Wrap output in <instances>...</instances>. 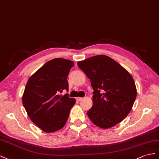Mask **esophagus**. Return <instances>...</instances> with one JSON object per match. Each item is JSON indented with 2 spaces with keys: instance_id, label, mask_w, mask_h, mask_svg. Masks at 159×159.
I'll return each mask as SVG.
<instances>
[{
  "instance_id": "34e87169",
  "label": "esophagus",
  "mask_w": 159,
  "mask_h": 159,
  "mask_svg": "<svg viewBox=\"0 0 159 159\" xmlns=\"http://www.w3.org/2000/svg\"><path fill=\"white\" fill-rule=\"evenodd\" d=\"M76 99L78 100V101H83V100L84 99V98H83V97H77Z\"/></svg>"
}]
</instances>
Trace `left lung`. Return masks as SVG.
Returning <instances> with one entry per match:
<instances>
[{"label": "left lung", "mask_w": 159, "mask_h": 159, "mask_svg": "<svg viewBox=\"0 0 159 159\" xmlns=\"http://www.w3.org/2000/svg\"><path fill=\"white\" fill-rule=\"evenodd\" d=\"M91 82L93 107L87 115L101 129L119 124L129 115L137 97L133 76L106 55H97L77 62Z\"/></svg>", "instance_id": "1"}]
</instances>
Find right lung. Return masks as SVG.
Instances as JSON below:
<instances>
[{
    "instance_id": "add662e5",
    "label": "right lung",
    "mask_w": 159,
    "mask_h": 159,
    "mask_svg": "<svg viewBox=\"0 0 159 159\" xmlns=\"http://www.w3.org/2000/svg\"><path fill=\"white\" fill-rule=\"evenodd\" d=\"M74 62L65 58H54L29 79L22 95V104L30 120L44 132L61 129L66 124L76 100L69 94L67 76Z\"/></svg>"
}]
</instances>
